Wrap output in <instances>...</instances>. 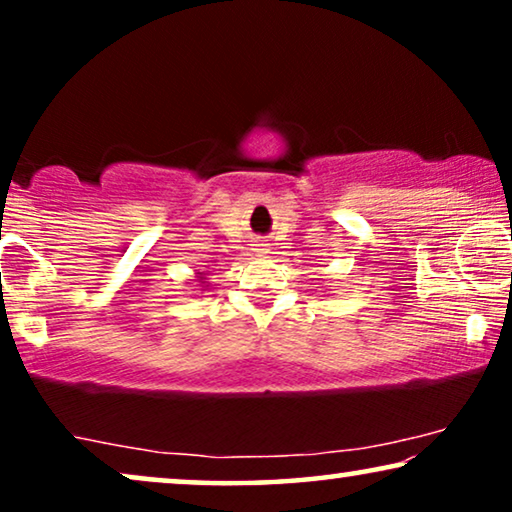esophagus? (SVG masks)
<instances>
[{"label":"esophagus","instance_id":"obj_1","mask_svg":"<svg viewBox=\"0 0 512 512\" xmlns=\"http://www.w3.org/2000/svg\"><path fill=\"white\" fill-rule=\"evenodd\" d=\"M254 251L256 254H265V251H268V244H254Z\"/></svg>","mask_w":512,"mask_h":512}]
</instances>
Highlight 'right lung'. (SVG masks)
<instances>
[{"label":"right lung","mask_w":512,"mask_h":512,"mask_svg":"<svg viewBox=\"0 0 512 512\" xmlns=\"http://www.w3.org/2000/svg\"><path fill=\"white\" fill-rule=\"evenodd\" d=\"M195 277H198V282H200V284H207V282H205V279H207L205 272H195ZM202 291H205V289H202Z\"/></svg>","instance_id":"right-lung-1"}]
</instances>
